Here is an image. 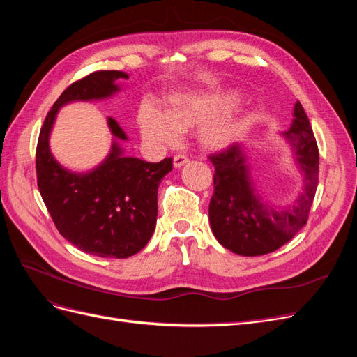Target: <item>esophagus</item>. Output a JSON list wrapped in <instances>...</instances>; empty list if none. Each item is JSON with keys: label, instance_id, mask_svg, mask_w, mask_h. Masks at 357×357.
I'll use <instances>...</instances> for the list:
<instances>
[{"label": "esophagus", "instance_id": "esophagus-1", "mask_svg": "<svg viewBox=\"0 0 357 357\" xmlns=\"http://www.w3.org/2000/svg\"><path fill=\"white\" fill-rule=\"evenodd\" d=\"M174 167H181V165H185V164H188L189 162V158L186 156V155H176L174 156Z\"/></svg>", "mask_w": 357, "mask_h": 357}]
</instances>
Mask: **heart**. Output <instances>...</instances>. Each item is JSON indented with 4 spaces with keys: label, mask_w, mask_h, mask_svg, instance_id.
Listing matches in <instances>:
<instances>
[{
    "label": "heart",
    "mask_w": 357,
    "mask_h": 357,
    "mask_svg": "<svg viewBox=\"0 0 357 357\" xmlns=\"http://www.w3.org/2000/svg\"><path fill=\"white\" fill-rule=\"evenodd\" d=\"M240 101L235 91L177 95L169 98L165 112L160 113L149 102L139 105L137 123L139 132L150 143H171L177 138V131L189 129L210 121L218 114L229 110ZM244 129V122L238 117H225L208 123L202 129L201 142L211 149L229 146L238 138Z\"/></svg>",
    "instance_id": "obj_1"
}]
</instances>
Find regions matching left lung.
<instances>
[{
  "label": "left lung",
  "mask_w": 357,
  "mask_h": 357,
  "mask_svg": "<svg viewBox=\"0 0 357 357\" xmlns=\"http://www.w3.org/2000/svg\"><path fill=\"white\" fill-rule=\"evenodd\" d=\"M295 119L284 134L294 146L304 172V189L291 207L275 210L253 193L244 164V153L235 144L211 153L214 193L210 201V223L218 241L243 256L275 252L304 228L319 183V147L304 107L298 101Z\"/></svg>",
  "instance_id": "1"
}]
</instances>
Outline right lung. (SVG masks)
<instances>
[{
  "label": "right lung",
  "instance_id": "1",
  "mask_svg": "<svg viewBox=\"0 0 357 357\" xmlns=\"http://www.w3.org/2000/svg\"><path fill=\"white\" fill-rule=\"evenodd\" d=\"M128 79L122 71H93L71 83L52 105L41 126L36 150L37 185L59 234L82 252L125 259L138 253L152 238L158 215V188L172 169V158L152 164L121 155L113 144L102 165L86 174L63 169L49 150V134L59 107L70 101L100 100ZM119 139L122 128L109 117Z\"/></svg>",
  "mask_w": 357,
  "mask_h": 357
}]
</instances>
